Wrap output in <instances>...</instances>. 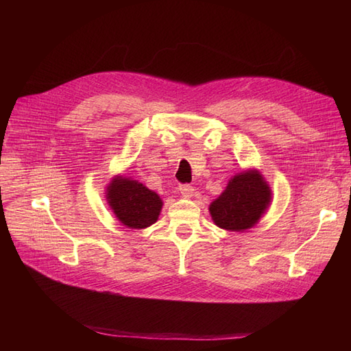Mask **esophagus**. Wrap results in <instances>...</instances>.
I'll use <instances>...</instances> for the list:
<instances>
[{"instance_id": "esophagus-1", "label": "esophagus", "mask_w": 351, "mask_h": 351, "mask_svg": "<svg viewBox=\"0 0 351 351\" xmlns=\"http://www.w3.org/2000/svg\"><path fill=\"white\" fill-rule=\"evenodd\" d=\"M178 190H180V193H182V196L186 197V199L192 197L193 193H195V189L192 186H189V184H182Z\"/></svg>"}]
</instances>
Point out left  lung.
Returning a JSON list of instances; mask_svg holds the SVG:
<instances>
[{
	"label": "left lung",
	"mask_w": 351,
	"mask_h": 351,
	"mask_svg": "<svg viewBox=\"0 0 351 351\" xmlns=\"http://www.w3.org/2000/svg\"><path fill=\"white\" fill-rule=\"evenodd\" d=\"M271 187L258 169L232 177L224 192L209 205L210 217L219 228L244 231L258 224L271 204Z\"/></svg>",
	"instance_id": "obj_1"
}]
</instances>
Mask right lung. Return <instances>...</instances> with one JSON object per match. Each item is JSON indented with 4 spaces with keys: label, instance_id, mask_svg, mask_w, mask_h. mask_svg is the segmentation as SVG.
I'll return each mask as SVG.
<instances>
[{
    "label": "right lung",
    "instance_id": "obj_1",
    "mask_svg": "<svg viewBox=\"0 0 351 351\" xmlns=\"http://www.w3.org/2000/svg\"><path fill=\"white\" fill-rule=\"evenodd\" d=\"M107 200L115 218L136 230L155 224L164 205L154 190L123 176H115L107 186Z\"/></svg>",
    "mask_w": 351,
    "mask_h": 351
}]
</instances>
